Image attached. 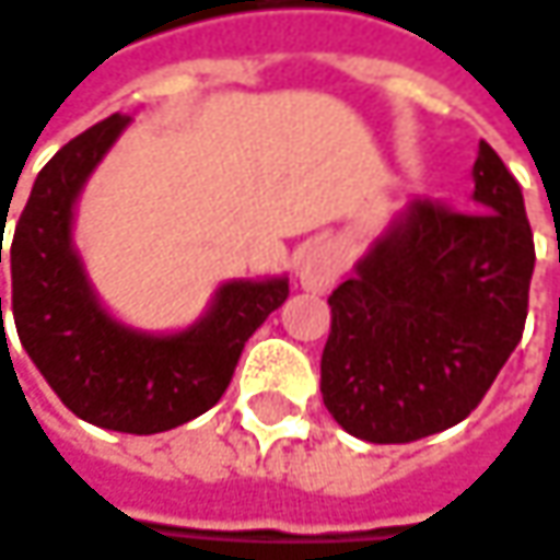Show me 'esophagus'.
I'll use <instances>...</instances> for the list:
<instances>
[{
	"mask_svg": "<svg viewBox=\"0 0 560 560\" xmlns=\"http://www.w3.org/2000/svg\"><path fill=\"white\" fill-rule=\"evenodd\" d=\"M340 273H343V255L334 245H312L295 261L299 283L312 293H327L340 280Z\"/></svg>",
	"mask_w": 560,
	"mask_h": 560,
	"instance_id": "34e87169",
	"label": "esophagus"
}]
</instances>
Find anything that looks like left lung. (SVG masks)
<instances>
[{"label":"left lung","mask_w":560,"mask_h":560,"mask_svg":"<svg viewBox=\"0 0 560 560\" xmlns=\"http://www.w3.org/2000/svg\"><path fill=\"white\" fill-rule=\"evenodd\" d=\"M472 210L412 198L330 305L327 412L372 444L463 422L517 350L536 265L523 191L479 141Z\"/></svg>","instance_id":"left-lung-1"}]
</instances>
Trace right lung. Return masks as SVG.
Masks as SVG:
<instances>
[{"mask_svg":"<svg viewBox=\"0 0 560 560\" xmlns=\"http://www.w3.org/2000/svg\"><path fill=\"white\" fill-rule=\"evenodd\" d=\"M128 122L119 113L103 119L40 170L14 226L12 315L21 347L78 419L109 432L156 434L223 397L245 340L287 302L290 277L226 280L208 312L183 330L151 334L119 322L100 302L74 245V208Z\"/></svg>","mask_w":560,"mask_h":560,"instance_id":"add662e5","label":"right lung"}]
</instances>
